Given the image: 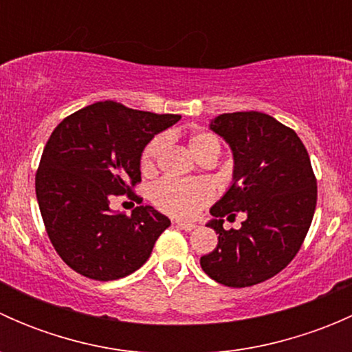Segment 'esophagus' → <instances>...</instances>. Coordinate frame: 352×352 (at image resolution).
<instances>
[{"label":"esophagus","mask_w":352,"mask_h":352,"mask_svg":"<svg viewBox=\"0 0 352 352\" xmlns=\"http://www.w3.org/2000/svg\"><path fill=\"white\" fill-rule=\"evenodd\" d=\"M175 226L180 230H186V232H192V230L196 228V225H192V223H186V221H175Z\"/></svg>","instance_id":"34e87169"}]
</instances>
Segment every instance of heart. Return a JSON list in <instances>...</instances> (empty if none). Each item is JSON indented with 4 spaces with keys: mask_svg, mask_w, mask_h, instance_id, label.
Here are the masks:
<instances>
[{
    "mask_svg": "<svg viewBox=\"0 0 352 352\" xmlns=\"http://www.w3.org/2000/svg\"><path fill=\"white\" fill-rule=\"evenodd\" d=\"M165 148V138L156 136L141 153V170L143 172H151L158 162ZM189 150L196 158L209 151L219 153V141L214 134L211 133H194L189 138ZM214 197V187L202 179L194 180H175V179H163L156 182L151 189V201L158 209H162L166 214H172L175 218L189 219L194 218L204 206Z\"/></svg>",
    "mask_w": 352,
    "mask_h": 352,
    "instance_id": "b5f03b06",
    "label": "heart"
}]
</instances>
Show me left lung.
I'll return each mask as SVG.
<instances>
[{"label":"left lung","mask_w":352,"mask_h":352,"mask_svg":"<svg viewBox=\"0 0 352 352\" xmlns=\"http://www.w3.org/2000/svg\"><path fill=\"white\" fill-rule=\"evenodd\" d=\"M230 144L233 184L211 208L208 223L218 235L214 250L201 257L211 279L247 287L274 278L289 264L310 230L317 206V179L298 134L267 113H221L209 124ZM243 212L240 230H225L222 218Z\"/></svg>","instance_id":"8db88e82"}]
</instances>
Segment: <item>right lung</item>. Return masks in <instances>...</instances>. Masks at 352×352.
Returning a JSON list of instances; mask_svg holds the SVG:
<instances>
[{
  "instance_id": "obj_1",
  "label": "right lung",
  "mask_w": 352,
  "mask_h": 352,
  "mask_svg": "<svg viewBox=\"0 0 352 352\" xmlns=\"http://www.w3.org/2000/svg\"><path fill=\"white\" fill-rule=\"evenodd\" d=\"M180 116L97 102L58 124L42 151L35 194L45 232L73 271L95 281L133 274L151 255L170 219L151 206L131 216L110 211V199L141 204V153Z\"/></svg>"
}]
</instances>
